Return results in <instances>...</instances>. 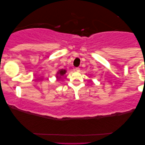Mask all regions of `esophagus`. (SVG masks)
<instances>
[{
	"instance_id": "1",
	"label": "esophagus",
	"mask_w": 145,
	"mask_h": 145,
	"mask_svg": "<svg viewBox=\"0 0 145 145\" xmlns=\"http://www.w3.org/2000/svg\"><path fill=\"white\" fill-rule=\"evenodd\" d=\"M75 71H76V72H80V68L79 67H76L74 69Z\"/></svg>"
}]
</instances>
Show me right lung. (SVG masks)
Returning a JSON list of instances; mask_svg holds the SVG:
<instances>
[{
  "label": "right lung",
  "instance_id": "obj_1",
  "mask_svg": "<svg viewBox=\"0 0 145 145\" xmlns=\"http://www.w3.org/2000/svg\"><path fill=\"white\" fill-rule=\"evenodd\" d=\"M65 72H66V71L65 70H61V71H59V72H58V74H59L61 76H62V75L65 74Z\"/></svg>",
  "mask_w": 145,
  "mask_h": 145
}]
</instances>
